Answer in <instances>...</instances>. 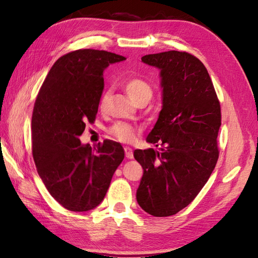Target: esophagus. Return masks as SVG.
<instances>
[{
	"label": "esophagus",
	"instance_id": "1",
	"mask_svg": "<svg viewBox=\"0 0 258 258\" xmlns=\"http://www.w3.org/2000/svg\"><path fill=\"white\" fill-rule=\"evenodd\" d=\"M124 150H125V156H126V158H127V159H133V150H132V148L125 147Z\"/></svg>",
	"mask_w": 258,
	"mask_h": 258
}]
</instances>
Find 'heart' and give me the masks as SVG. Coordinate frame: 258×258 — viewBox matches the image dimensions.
<instances>
[{
  "instance_id": "1",
  "label": "heart",
  "mask_w": 258,
  "mask_h": 258,
  "mask_svg": "<svg viewBox=\"0 0 258 258\" xmlns=\"http://www.w3.org/2000/svg\"><path fill=\"white\" fill-rule=\"evenodd\" d=\"M125 90L127 92L128 97L134 102L139 100H150L152 98L153 90L150 84L143 80L141 78H132L125 82ZM107 93L102 96L100 100V108L104 107ZM108 132L113 135L114 138L119 140L121 142H132L137 137V130L132 125L126 123H116L109 128Z\"/></svg>"
}]
</instances>
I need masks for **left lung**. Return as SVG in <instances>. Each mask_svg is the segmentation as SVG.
I'll use <instances>...</instances> for the list:
<instances>
[{
  "instance_id": "8db88e82",
  "label": "left lung",
  "mask_w": 258,
  "mask_h": 258,
  "mask_svg": "<svg viewBox=\"0 0 258 258\" xmlns=\"http://www.w3.org/2000/svg\"><path fill=\"white\" fill-rule=\"evenodd\" d=\"M142 62L160 73L162 108L147 141L160 149L135 150L143 168L137 201L153 217L186 208L217 165L221 109L203 63L186 51L150 54Z\"/></svg>"
}]
</instances>
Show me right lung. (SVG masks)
Returning <instances> with one entry per match:
<instances>
[{
	"mask_svg": "<svg viewBox=\"0 0 258 258\" xmlns=\"http://www.w3.org/2000/svg\"><path fill=\"white\" fill-rule=\"evenodd\" d=\"M126 58L110 51L79 49L59 57L37 96L31 119L32 156L49 194L63 208H97L124 159L120 143L105 140L97 149L82 144L104 90V71Z\"/></svg>",
	"mask_w": 258,
	"mask_h": 258,
	"instance_id": "1",
	"label": "right lung"
}]
</instances>
